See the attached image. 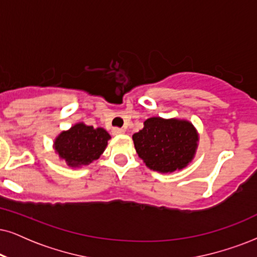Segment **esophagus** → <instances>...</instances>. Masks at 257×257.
<instances>
[{
  "mask_svg": "<svg viewBox=\"0 0 257 257\" xmlns=\"http://www.w3.org/2000/svg\"><path fill=\"white\" fill-rule=\"evenodd\" d=\"M124 134V129L122 128H113L112 129V135H122Z\"/></svg>",
  "mask_w": 257,
  "mask_h": 257,
  "instance_id": "1",
  "label": "esophagus"
}]
</instances>
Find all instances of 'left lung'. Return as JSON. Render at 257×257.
I'll use <instances>...</instances> for the list:
<instances>
[{
  "mask_svg": "<svg viewBox=\"0 0 257 257\" xmlns=\"http://www.w3.org/2000/svg\"><path fill=\"white\" fill-rule=\"evenodd\" d=\"M136 153L146 166L159 173L181 171L196 155L199 135L187 119L147 118L144 128L133 135Z\"/></svg>",
  "mask_w": 257,
  "mask_h": 257,
  "instance_id": "8db88e82",
  "label": "left lung"
}]
</instances>
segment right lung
Segmentation results:
<instances>
[{
	"label": "right lung",
	"instance_id": "add662e5",
	"mask_svg": "<svg viewBox=\"0 0 257 257\" xmlns=\"http://www.w3.org/2000/svg\"><path fill=\"white\" fill-rule=\"evenodd\" d=\"M110 139L111 136L105 129L78 122L54 139L53 149L67 166L79 168L97 160L105 151Z\"/></svg>",
	"mask_w": 257,
	"mask_h": 257
}]
</instances>
